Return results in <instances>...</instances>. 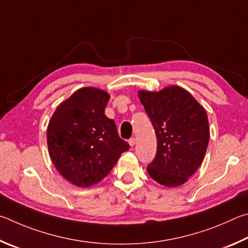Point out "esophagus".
<instances>
[{"label": "esophagus", "mask_w": 248, "mask_h": 248, "mask_svg": "<svg viewBox=\"0 0 248 248\" xmlns=\"http://www.w3.org/2000/svg\"><path fill=\"white\" fill-rule=\"evenodd\" d=\"M128 144H129V145H131V146L133 147L134 145H135V144H136V138H135V137H133V138H131V140H128Z\"/></svg>", "instance_id": "1"}]
</instances>
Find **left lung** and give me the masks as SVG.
Here are the masks:
<instances>
[{
    "label": "left lung",
    "instance_id": "8db88e82",
    "mask_svg": "<svg viewBox=\"0 0 248 248\" xmlns=\"http://www.w3.org/2000/svg\"><path fill=\"white\" fill-rule=\"evenodd\" d=\"M138 95L157 136V153L147 171L168 187L184 184L202 164L209 142L205 108L177 86Z\"/></svg>",
    "mask_w": 248,
    "mask_h": 248
}]
</instances>
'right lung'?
Here are the masks:
<instances>
[{
	"mask_svg": "<svg viewBox=\"0 0 248 248\" xmlns=\"http://www.w3.org/2000/svg\"><path fill=\"white\" fill-rule=\"evenodd\" d=\"M108 98L103 90L81 88L56 108L49 122L46 141L52 162L79 187L103 180L129 149L115 122L104 114Z\"/></svg>",
	"mask_w": 248,
	"mask_h": 248,
	"instance_id": "right-lung-1",
	"label": "right lung"
}]
</instances>
